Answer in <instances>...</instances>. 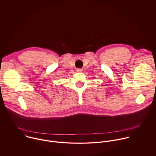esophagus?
<instances>
[{
    "mask_svg": "<svg viewBox=\"0 0 156 156\" xmlns=\"http://www.w3.org/2000/svg\"><path fill=\"white\" fill-rule=\"evenodd\" d=\"M83 71V69H76V72H81Z\"/></svg>",
    "mask_w": 156,
    "mask_h": 156,
    "instance_id": "esophagus-1",
    "label": "esophagus"
}]
</instances>
